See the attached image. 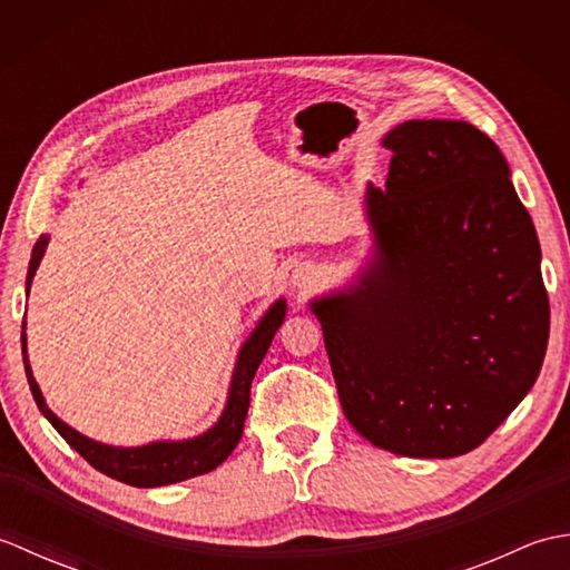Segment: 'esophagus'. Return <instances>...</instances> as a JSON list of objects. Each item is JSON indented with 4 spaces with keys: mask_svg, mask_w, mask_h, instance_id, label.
Here are the masks:
<instances>
[{
    "mask_svg": "<svg viewBox=\"0 0 570 570\" xmlns=\"http://www.w3.org/2000/svg\"><path fill=\"white\" fill-rule=\"evenodd\" d=\"M294 286L298 288V292H306V288L316 286V274H313L311 269H298L294 274Z\"/></svg>",
    "mask_w": 570,
    "mask_h": 570,
    "instance_id": "1",
    "label": "esophagus"
}]
</instances>
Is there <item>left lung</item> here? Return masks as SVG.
<instances>
[{
	"mask_svg": "<svg viewBox=\"0 0 570 570\" xmlns=\"http://www.w3.org/2000/svg\"><path fill=\"white\" fill-rule=\"evenodd\" d=\"M386 188L367 186L374 257L313 298L353 429L406 458L478 448L534 386L549 296L534 223L498 144L455 119L386 131Z\"/></svg>",
	"mask_w": 570,
	"mask_h": 570,
	"instance_id": "left-lung-1",
	"label": "left lung"
}]
</instances>
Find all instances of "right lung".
Returning <instances> with one entry per match:
<instances>
[{
	"label": "right lung",
	"mask_w": 570,
	"mask_h": 570,
	"mask_svg": "<svg viewBox=\"0 0 570 570\" xmlns=\"http://www.w3.org/2000/svg\"><path fill=\"white\" fill-rule=\"evenodd\" d=\"M46 247H48V235H41L31 252L29 274H27V296L31 292V278L36 269H39ZM284 316H286V301L278 298L276 304L259 318L257 328L252 331L245 345L239 347L223 416L217 419L213 429L188 441H154L137 448H119V445L98 443L88 439V435L78 433L76 429H70L66 421H60L53 411L46 406V399L39 390V384L33 380L29 355H27V323L21 325L23 370H27V380L31 386V394L36 399V406H39L41 414L51 421V426L63 435L68 445L76 448V451L88 460L95 470L105 472L107 478L125 482V485L161 488V485H171V482L205 475V472L215 470L229 453L235 451V445L242 439V431H245L252 380L254 374H257V367L262 365L266 350L272 345L274 333L282 328Z\"/></svg>",
	"instance_id": "right-lung-1"
}]
</instances>
